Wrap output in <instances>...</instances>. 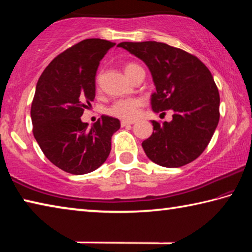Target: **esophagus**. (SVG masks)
<instances>
[{
	"instance_id": "34e87169",
	"label": "esophagus",
	"mask_w": 252,
	"mask_h": 252,
	"mask_svg": "<svg viewBox=\"0 0 252 252\" xmlns=\"http://www.w3.org/2000/svg\"><path fill=\"white\" fill-rule=\"evenodd\" d=\"M135 121H127V120H122L121 121V126H131L134 125Z\"/></svg>"
}]
</instances>
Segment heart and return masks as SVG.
Here are the masks:
<instances>
[{
    "label": "heart",
    "instance_id": "heart-1",
    "mask_svg": "<svg viewBox=\"0 0 252 252\" xmlns=\"http://www.w3.org/2000/svg\"><path fill=\"white\" fill-rule=\"evenodd\" d=\"M139 65L135 63H129L125 66V72L127 75ZM143 105V101L139 97H129V99H120L113 102L109 106L108 113L114 118L123 119V120H133L138 117L140 108Z\"/></svg>",
    "mask_w": 252,
    "mask_h": 252
}]
</instances>
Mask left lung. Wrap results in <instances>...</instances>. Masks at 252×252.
<instances>
[{
	"instance_id": "obj_1",
	"label": "left lung",
	"mask_w": 252,
	"mask_h": 252,
	"mask_svg": "<svg viewBox=\"0 0 252 252\" xmlns=\"http://www.w3.org/2000/svg\"><path fill=\"white\" fill-rule=\"evenodd\" d=\"M118 46L142 60L150 70L156 85L152 110L173 112L170 122L152 121V134L142 142L147 157L165 168L197 159L220 118L219 91L211 72L194 55L161 42H122Z\"/></svg>"
}]
</instances>
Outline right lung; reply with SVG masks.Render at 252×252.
<instances>
[{"label": "right lung", "instance_id": "1", "mask_svg": "<svg viewBox=\"0 0 252 252\" xmlns=\"http://www.w3.org/2000/svg\"><path fill=\"white\" fill-rule=\"evenodd\" d=\"M116 43L87 39L59 54L37 81L31 106L33 135L44 156L63 171L85 174L108 159L116 118L102 116L91 127L81 121L95 97L100 61Z\"/></svg>", "mask_w": 252, "mask_h": 252}]
</instances>
